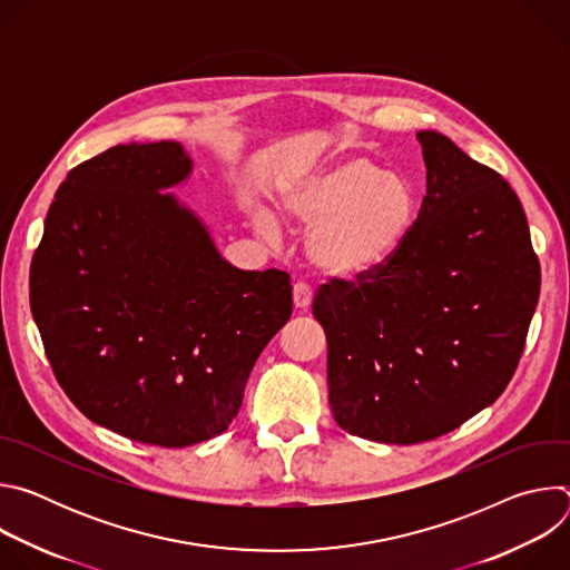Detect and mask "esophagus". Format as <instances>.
Masks as SVG:
<instances>
[{
  "mask_svg": "<svg viewBox=\"0 0 570 570\" xmlns=\"http://www.w3.org/2000/svg\"><path fill=\"white\" fill-rule=\"evenodd\" d=\"M311 299H313V293L306 284H295L293 286V304L297 311H306L311 306Z\"/></svg>",
  "mask_w": 570,
  "mask_h": 570,
  "instance_id": "obj_1",
  "label": "esophagus"
}]
</instances>
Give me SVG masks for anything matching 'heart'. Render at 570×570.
I'll list each match as a JSON object with an SVG mask.
<instances>
[{
	"instance_id": "heart-1",
	"label": "heart",
	"mask_w": 570,
	"mask_h": 570,
	"mask_svg": "<svg viewBox=\"0 0 570 570\" xmlns=\"http://www.w3.org/2000/svg\"><path fill=\"white\" fill-rule=\"evenodd\" d=\"M284 214L308 229L306 257L336 279H363L383 271L409 243L417 220V191L374 159L350 155L293 180L282 191ZM257 232L277 240L282 227L259 214Z\"/></svg>"
}]
</instances>
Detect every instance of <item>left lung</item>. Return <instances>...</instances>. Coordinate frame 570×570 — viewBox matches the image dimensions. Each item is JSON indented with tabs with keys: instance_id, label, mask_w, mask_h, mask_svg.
<instances>
[{
	"instance_id": "left-lung-1",
	"label": "left lung",
	"mask_w": 570,
	"mask_h": 570,
	"mask_svg": "<svg viewBox=\"0 0 570 570\" xmlns=\"http://www.w3.org/2000/svg\"><path fill=\"white\" fill-rule=\"evenodd\" d=\"M426 196L403 250L313 299L330 405L352 435L417 444L492 405L523 354L539 259L512 187L446 135L420 130Z\"/></svg>"
}]
</instances>
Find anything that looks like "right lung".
<instances>
[{
	"label": "right lung",
	"instance_id": "obj_1",
	"mask_svg": "<svg viewBox=\"0 0 570 570\" xmlns=\"http://www.w3.org/2000/svg\"><path fill=\"white\" fill-rule=\"evenodd\" d=\"M178 141L119 144L67 174L31 262V313L76 409L128 440L183 449L227 431L293 311L282 271H238L174 194Z\"/></svg>",
	"mask_w": 570,
	"mask_h": 570
}]
</instances>
